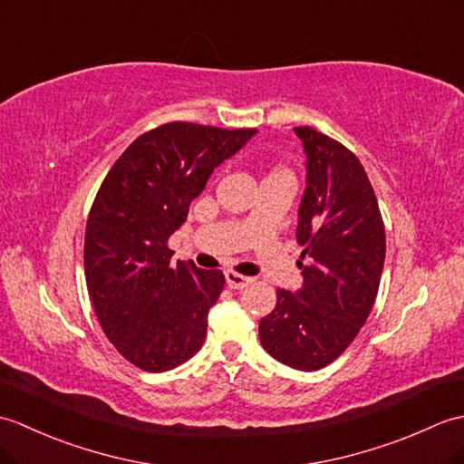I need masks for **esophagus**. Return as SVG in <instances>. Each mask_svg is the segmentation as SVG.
I'll return each mask as SVG.
<instances>
[{"label":"esophagus","instance_id":"esophagus-1","mask_svg":"<svg viewBox=\"0 0 464 464\" xmlns=\"http://www.w3.org/2000/svg\"><path fill=\"white\" fill-rule=\"evenodd\" d=\"M225 279H227V285H229L231 289H245L247 285L253 283V277H245V275H239L235 271H227Z\"/></svg>","mask_w":464,"mask_h":464}]
</instances>
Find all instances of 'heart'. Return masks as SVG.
I'll use <instances>...</instances> for the list:
<instances>
[{
  "instance_id": "1",
  "label": "heart",
  "mask_w": 464,
  "mask_h": 464,
  "mask_svg": "<svg viewBox=\"0 0 464 464\" xmlns=\"http://www.w3.org/2000/svg\"><path fill=\"white\" fill-rule=\"evenodd\" d=\"M275 173H281V175H291L287 169H279V171H275Z\"/></svg>"
}]
</instances>
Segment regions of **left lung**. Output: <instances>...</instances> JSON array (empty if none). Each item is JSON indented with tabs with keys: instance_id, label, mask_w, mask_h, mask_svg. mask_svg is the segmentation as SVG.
Returning a JSON list of instances; mask_svg holds the SVG:
<instances>
[{
	"instance_id": "left-lung-1",
	"label": "left lung",
	"mask_w": 464,
	"mask_h": 464,
	"mask_svg": "<svg viewBox=\"0 0 464 464\" xmlns=\"http://www.w3.org/2000/svg\"><path fill=\"white\" fill-rule=\"evenodd\" d=\"M295 133L307 153L297 225L303 287L277 289L259 339L287 367L319 371L354 341L377 299L384 223L357 155L313 127H295Z\"/></svg>"
}]
</instances>
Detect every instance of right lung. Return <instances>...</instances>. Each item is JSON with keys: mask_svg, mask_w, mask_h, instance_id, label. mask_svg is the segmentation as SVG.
Here are the masks:
<instances>
[{"mask_svg": "<svg viewBox=\"0 0 464 464\" xmlns=\"http://www.w3.org/2000/svg\"><path fill=\"white\" fill-rule=\"evenodd\" d=\"M255 133L165 123L137 137L105 175L87 217L85 281L107 339L135 367L171 371L201 349L225 277L171 263L167 241L215 167Z\"/></svg>", "mask_w": 464, "mask_h": 464, "instance_id": "1", "label": "right lung"}]
</instances>
